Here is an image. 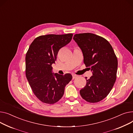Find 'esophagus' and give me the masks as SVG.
Returning <instances> with one entry per match:
<instances>
[{"label": "esophagus", "mask_w": 133, "mask_h": 133, "mask_svg": "<svg viewBox=\"0 0 133 133\" xmlns=\"http://www.w3.org/2000/svg\"><path fill=\"white\" fill-rule=\"evenodd\" d=\"M77 77H78L77 75H75V74H73V75H72V79H74L76 78H77Z\"/></svg>", "instance_id": "1"}]
</instances>
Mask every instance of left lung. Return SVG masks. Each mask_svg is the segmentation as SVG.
Returning a JSON list of instances; mask_svg holds the SVG:
<instances>
[{"label": "left lung", "mask_w": 133, "mask_h": 133, "mask_svg": "<svg viewBox=\"0 0 133 133\" xmlns=\"http://www.w3.org/2000/svg\"><path fill=\"white\" fill-rule=\"evenodd\" d=\"M73 38L83 52L84 64L90 67L93 75L80 90L81 96L89 103L99 102L113 87L118 59L112 45L103 37L87 33L75 34Z\"/></svg>", "instance_id": "8db88e82"}]
</instances>
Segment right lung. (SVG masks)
<instances>
[{"mask_svg":"<svg viewBox=\"0 0 133 133\" xmlns=\"http://www.w3.org/2000/svg\"><path fill=\"white\" fill-rule=\"evenodd\" d=\"M72 33L48 34L36 37L26 55V76L35 96L42 102L54 104L63 97L65 86L71 81L70 74L52 73V64L59 50L71 41Z\"/></svg>","mask_w":133,"mask_h":133,"instance_id":"right-lung-1","label":"right lung"}]
</instances>
